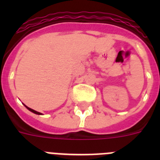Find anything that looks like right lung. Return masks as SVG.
I'll return each mask as SVG.
<instances>
[{"label":"right lung","mask_w":160,"mask_h":160,"mask_svg":"<svg viewBox=\"0 0 160 160\" xmlns=\"http://www.w3.org/2000/svg\"><path fill=\"white\" fill-rule=\"evenodd\" d=\"M25 107H26V108L28 109V110H29V111H30L31 112H32V113H34V114H41L40 112H38V111H34V110H32V109H31V108H29V107H26V106H25Z\"/></svg>","instance_id":"obj_1"}]
</instances>
